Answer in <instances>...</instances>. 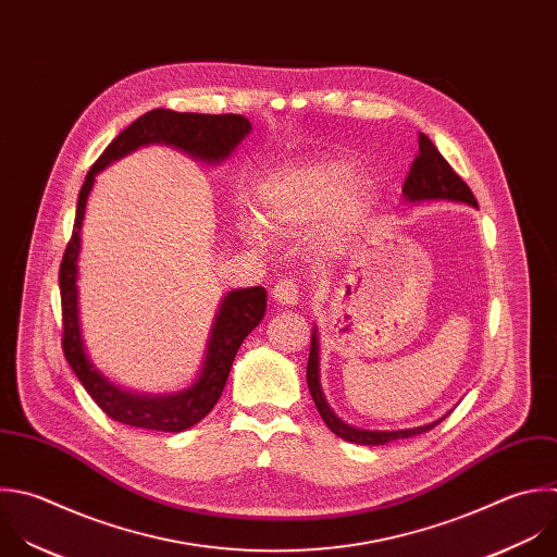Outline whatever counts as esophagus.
I'll list each match as a JSON object with an SVG mask.
<instances>
[{"label":"esophagus","mask_w":557,"mask_h":557,"mask_svg":"<svg viewBox=\"0 0 557 557\" xmlns=\"http://www.w3.org/2000/svg\"><path fill=\"white\" fill-rule=\"evenodd\" d=\"M271 295H273V299H275L280 306H295V304L299 301V295H301V293H299V286H297L295 282L284 280V282H280V284L273 286Z\"/></svg>","instance_id":"1"}]
</instances>
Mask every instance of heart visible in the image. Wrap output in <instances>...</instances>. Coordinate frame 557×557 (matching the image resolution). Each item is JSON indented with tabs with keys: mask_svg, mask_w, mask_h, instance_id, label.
<instances>
[{
	"mask_svg": "<svg viewBox=\"0 0 557 557\" xmlns=\"http://www.w3.org/2000/svg\"><path fill=\"white\" fill-rule=\"evenodd\" d=\"M354 178V163L341 157L286 163L260 183L258 219L273 234H297L330 212L327 236L338 238L362 219L367 208V193ZM262 227L247 221L243 234L260 245Z\"/></svg>",
	"mask_w": 557,
	"mask_h": 557,
	"instance_id": "obj_1",
	"label": "heart"
}]
</instances>
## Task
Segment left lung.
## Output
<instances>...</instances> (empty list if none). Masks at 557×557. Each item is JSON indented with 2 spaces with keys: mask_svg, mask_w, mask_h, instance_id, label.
Instances as JSON below:
<instances>
[{
  "mask_svg": "<svg viewBox=\"0 0 557 557\" xmlns=\"http://www.w3.org/2000/svg\"><path fill=\"white\" fill-rule=\"evenodd\" d=\"M403 195L409 203H420V201H457V203H468L472 208L476 206V199L472 195V190L466 185V181L450 168V163L442 157V152L435 148V144L420 133V152L413 159V165L405 178L403 185ZM306 381H308V389L310 396L314 400V407L319 411V416L323 418V422L327 424V429L351 444H362V446H383L389 444L394 440H407L420 433H426L431 429H435L442 420H435L431 424L418 426V429H405V431H364V429H356L345 424L327 405L323 389H321V381H319V336H317V327L312 332L310 338V356H308V367H306Z\"/></svg>",
  "mask_w": 557,
  "mask_h": 557,
  "instance_id": "obj_1",
  "label": "left lung"
}]
</instances>
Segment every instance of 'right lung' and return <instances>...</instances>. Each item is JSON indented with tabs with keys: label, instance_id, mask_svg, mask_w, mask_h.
<instances>
[{
	"label": "right lung",
	"instance_id": "add662e5",
	"mask_svg": "<svg viewBox=\"0 0 557 557\" xmlns=\"http://www.w3.org/2000/svg\"><path fill=\"white\" fill-rule=\"evenodd\" d=\"M251 122L243 115H208V113H178L170 109H152L139 115L131 126H126L96 159L85 176L78 195L74 232L63 253L59 286L63 306V351L74 369V374L94 398V403L115 422L150 429L163 433H181L201 422L219 403L230 369L234 364L236 351L245 336L262 321L267 310V290L262 286L234 288L221 301L216 312L206 362L199 379L193 387L170 396H144L126 392L102 376L100 369L89 360L81 319H78V256H81V230L87 208V197L94 188L96 174L104 170L111 161L137 150L148 144L172 146L193 159L203 163H219L227 159L236 146L249 135Z\"/></svg>",
	"mask_w": 557,
	"mask_h": 557
}]
</instances>
